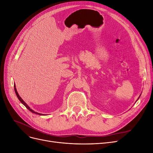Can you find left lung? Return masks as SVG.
I'll return each instance as SVG.
<instances>
[{
    "instance_id": "8db88e82",
    "label": "left lung",
    "mask_w": 153,
    "mask_h": 153,
    "mask_svg": "<svg viewBox=\"0 0 153 153\" xmlns=\"http://www.w3.org/2000/svg\"><path fill=\"white\" fill-rule=\"evenodd\" d=\"M139 97H140V96H139Z\"/></svg>"
}]
</instances>
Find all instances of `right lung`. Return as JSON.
Segmentation results:
<instances>
[{
	"label": "right lung",
	"mask_w": 153,
	"mask_h": 153,
	"mask_svg": "<svg viewBox=\"0 0 153 153\" xmlns=\"http://www.w3.org/2000/svg\"><path fill=\"white\" fill-rule=\"evenodd\" d=\"M14 87H15V93H16V96H17V97H18V100H20V102H21V103H22L23 105H24L25 106V107H26L27 109H28L29 111H30V112H32V113L36 114H38V115H43V114H39V113H38V112H34V111L33 110H32V109H31V108L29 107V106L27 105V103H25V101H24V100H23L22 99V98H21V97L19 96V94H18V92H17V91H16V86H15V85H14Z\"/></svg>",
	"instance_id": "obj_1"
}]
</instances>
